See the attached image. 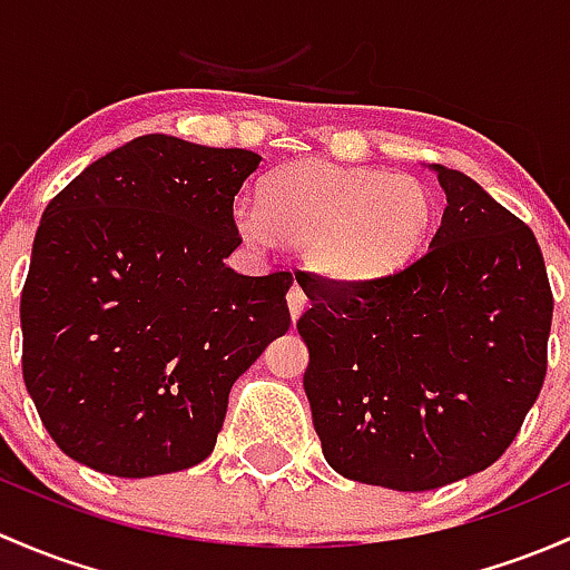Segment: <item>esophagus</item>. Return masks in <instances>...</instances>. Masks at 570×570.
<instances>
[{
	"instance_id": "34e87169",
	"label": "esophagus",
	"mask_w": 570,
	"mask_h": 570,
	"mask_svg": "<svg viewBox=\"0 0 570 570\" xmlns=\"http://www.w3.org/2000/svg\"><path fill=\"white\" fill-rule=\"evenodd\" d=\"M304 307H307V293L298 285H293L291 291H287V309H291V318L296 321L298 315L304 313Z\"/></svg>"
}]
</instances>
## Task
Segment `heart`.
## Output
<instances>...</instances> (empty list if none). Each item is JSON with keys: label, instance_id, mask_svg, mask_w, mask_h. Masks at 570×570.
I'll list each match as a JSON object with an SVG mask.
<instances>
[{"label": "heart", "instance_id": "b5f03b06", "mask_svg": "<svg viewBox=\"0 0 570 570\" xmlns=\"http://www.w3.org/2000/svg\"><path fill=\"white\" fill-rule=\"evenodd\" d=\"M433 219L436 199L414 175L321 158L283 164L261 180V203L233 205V230L246 244H298L307 266L337 283L401 272L422 252Z\"/></svg>", "mask_w": 570, "mask_h": 570}]
</instances>
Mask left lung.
<instances>
[{
  "label": "left lung",
  "mask_w": 570,
  "mask_h": 570,
  "mask_svg": "<svg viewBox=\"0 0 570 570\" xmlns=\"http://www.w3.org/2000/svg\"><path fill=\"white\" fill-rule=\"evenodd\" d=\"M428 252L390 277L296 274L304 392L337 474L431 491L491 466L547 375L551 287L530 227L459 169Z\"/></svg>",
  "instance_id": "1"
}]
</instances>
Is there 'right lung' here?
Wrapping results in <instances>:
<instances>
[{"mask_svg": "<svg viewBox=\"0 0 570 570\" xmlns=\"http://www.w3.org/2000/svg\"><path fill=\"white\" fill-rule=\"evenodd\" d=\"M261 167L242 148L148 134L43 210L21 293L23 384L73 461L117 478L214 453L236 379L291 326L293 277H244L233 199Z\"/></svg>", "mask_w": 570, "mask_h": 570, "instance_id": "right-lung-1", "label": "right lung"}]
</instances>
